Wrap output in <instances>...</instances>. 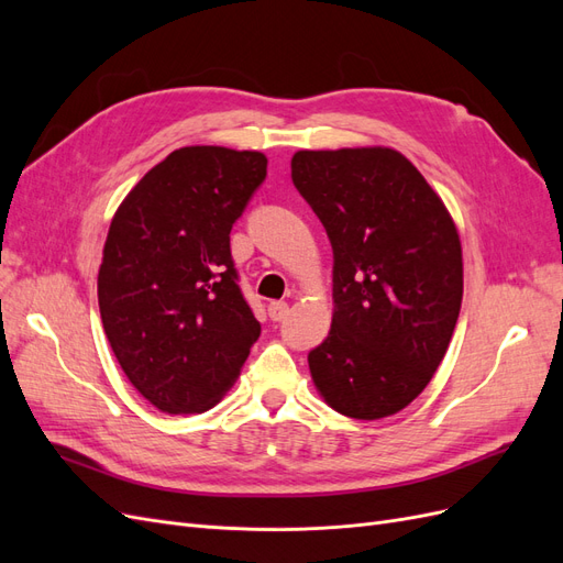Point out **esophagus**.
Returning a JSON list of instances; mask_svg holds the SVG:
<instances>
[{
  "label": "esophagus",
  "mask_w": 563,
  "mask_h": 563,
  "mask_svg": "<svg viewBox=\"0 0 563 563\" xmlns=\"http://www.w3.org/2000/svg\"><path fill=\"white\" fill-rule=\"evenodd\" d=\"M267 314L272 321H284L286 314H288V305L284 300H277V302H269L267 305Z\"/></svg>",
  "instance_id": "esophagus-1"
}]
</instances>
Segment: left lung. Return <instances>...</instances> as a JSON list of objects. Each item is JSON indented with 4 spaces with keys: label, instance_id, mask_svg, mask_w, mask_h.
<instances>
[{
    "label": "left lung",
    "instance_id": "obj_1",
    "mask_svg": "<svg viewBox=\"0 0 563 563\" xmlns=\"http://www.w3.org/2000/svg\"><path fill=\"white\" fill-rule=\"evenodd\" d=\"M296 190L333 246V321L308 354L331 408L399 413L428 387L463 302V249L444 201L391 147L300 150Z\"/></svg>",
    "mask_w": 563,
    "mask_h": 563
}]
</instances>
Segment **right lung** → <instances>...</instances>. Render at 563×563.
Here are the masks:
<instances>
[{"label": "right lung", "instance_id": "right-lung-1", "mask_svg": "<svg viewBox=\"0 0 563 563\" xmlns=\"http://www.w3.org/2000/svg\"><path fill=\"white\" fill-rule=\"evenodd\" d=\"M265 176L263 152L180 147L112 218L98 269L100 319L131 385L164 413L213 408L261 335L230 230Z\"/></svg>", "mask_w": 563, "mask_h": 563}]
</instances>
